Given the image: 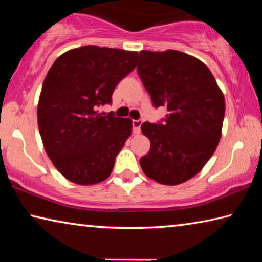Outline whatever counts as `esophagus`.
I'll use <instances>...</instances> for the list:
<instances>
[{
	"instance_id": "obj_1",
	"label": "esophagus",
	"mask_w": 262,
	"mask_h": 262,
	"mask_svg": "<svg viewBox=\"0 0 262 262\" xmlns=\"http://www.w3.org/2000/svg\"><path fill=\"white\" fill-rule=\"evenodd\" d=\"M142 123H143L142 120H133V132H134V134H140Z\"/></svg>"
}]
</instances>
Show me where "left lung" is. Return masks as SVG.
Listing matches in <instances>:
<instances>
[{
  "mask_svg": "<svg viewBox=\"0 0 262 262\" xmlns=\"http://www.w3.org/2000/svg\"><path fill=\"white\" fill-rule=\"evenodd\" d=\"M137 73L163 123H142L150 151L140 158L148 178L179 185L193 178L215 152L225 112L223 92L207 66L186 53L141 51Z\"/></svg>",
  "mask_w": 262,
  "mask_h": 262,
  "instance_id": "8db88e82",
  "label": "left lung"
}]
</instances>
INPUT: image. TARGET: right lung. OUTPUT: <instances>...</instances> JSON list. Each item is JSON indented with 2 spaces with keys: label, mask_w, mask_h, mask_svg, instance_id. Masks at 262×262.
<instances>
[{
  "label": "right lung",
  "mask_w": 262,
  "mask_h": 262,
  "mask_svg": "<svg viewBox=\"0 0 262 262\" xmlns=\"http://www.w3.org/2000/svg\"><path fill=\"white\" fill-rule=\"evenodd\" d=\"M137 57V52L89 45L63 53L48 70L38 103L39 132L52 163L72 183L95 185L112 172L132 120L98 108L112 103L114 88Z\"/></svg>",
  "instance_id": "obj_1"
}]
</instances>
